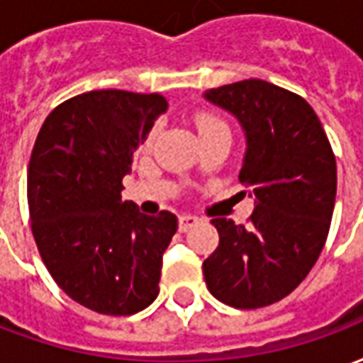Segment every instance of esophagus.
Masks as SVG:
<instances>
[{"label":"esophagus","instance_id":"34e87169","mask_svg":"<svg viewBox=\"0 0 363 363\" xmlns=\"http://www.w3.org/2000/svg\"><path fill=\"white\" fill-rule=\"evenodd\" d=\"M198 218L196 216H190V213H182L181 218H179V229L181 231H189L190 228H194L198 223Z\"/></svg>","mask_w":363,"mask_h":363}]
</instances>
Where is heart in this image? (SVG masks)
Listing matches in <instances>:
<instances>
[{
  "label": "heart",
  "mask_w": 363,
  "mask_h": 363,
  "mask_svg": "<svg viewBox=\"0 0 363 363\" xmlns=\"http://www.w3.org/2000/svg\"><path fill=\"white\" fill-rule=\"evenodd\" d=\"M196 128H198V134L202 135L206 132H212V130H218V128H225V124L221 122L218 116H213V114H208V112H200L196 116Z\"/></svg>",
  "instance_id": "1"
}]
</instances>
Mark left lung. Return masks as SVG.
<instances>
[{"mask_svg":"<svg viewBox=\"0 0 363 363\" xmlns=\"http://www.w3.org/2000/svg\"><path fill=\"white\" fill-rule=\"evenodd\" d=\"M233 114L247 140L239 181L249 186V223L213 218L218 249L204 260L216 299L237 309L280 301L303 281L327 241L336 198V159L309 103L262 82L204 93Z\"/></svg>","mask_w":363,"mask_h":363,"instance_id":"left-lung-1","label":"left lung"}]
</instances>
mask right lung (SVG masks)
<instances>
[{"mask_svg":"<svg viewBox=\"0 0 363 363\" xmlns=\"http://www.w3.org/2000/svg\"><path fill=\"white\" fill-rule=\"evenodd\" d=\"M165 96L89 91L56 106L36 135L27 174L33 235L54 281L103 315L155 301L177 216H145L122 200V179Z\"/></svg>","mask_w":363,"mask_h":363,"instance_id":"right-lung-1","label":"right lung"}]
</instances>
